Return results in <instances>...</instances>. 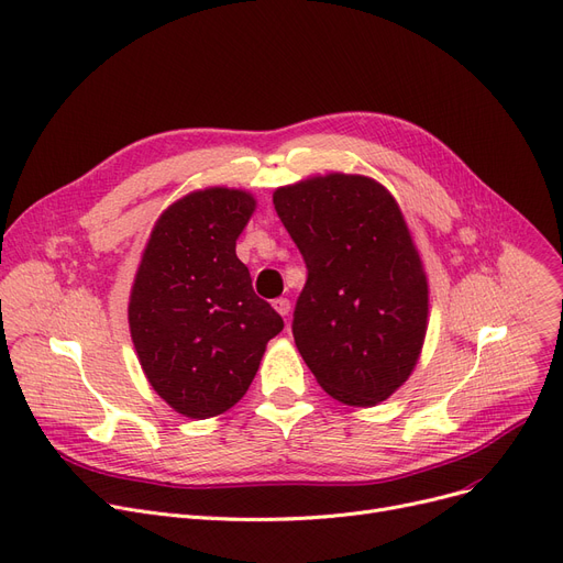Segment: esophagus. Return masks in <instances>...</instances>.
Instances as JSON below:
<instances>
[{
  "label": "esophagus",
  "instance_id": "obj_1",
  "mask_svg": "<svg viewBox=\"0 0 563 563\" xmlns=\"http://www.w3.org/2000/svg\"><path fill=\"white\" fill-rule=\"evenodd\" d=\"M274 308H276L283 317H287V314H289V310H291V303H289V299H283V297H280V299H276V301H274Z\"/></svg>",
  "mask_w": 563,
  "mask_h": 563
}]
</instances>
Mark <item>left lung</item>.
Masks as SVG:
<instances>
[{
	"label": "left lung",
	"mask_w": 563,
	"mask_h": 563,
	"mask_svg": "<svg viewBox=\"0 0 563 563\" xmlns=\"http://www.w3.org/2000/svg\"><path fill=\"white\" fill-rule=\"evenodd\" d=\"M274 207L308 268L291 333L310 373L345 405L386 400L428 329V278L394 195L331 173L278 188Z\"/></svg>",
	"instance_id": "obj_1"
}]
</instances>
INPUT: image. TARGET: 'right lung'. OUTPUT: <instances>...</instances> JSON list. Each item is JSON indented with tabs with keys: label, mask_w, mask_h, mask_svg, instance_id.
I'll list each match as a JSON object with an SVG mask.
<instances>
[{
	"label": "right lung",
	"mask_w": 563,
	"mask_h": 563,
	"mask_svg": "<svg viewBox=\"0 0 563 563\" xmlns=\"http://www.w3.org/2000/svg\"><path fill=\"white\" fill-rule=\"evenodd\" d=\"M255 198L213 186L188 192L156 221L131 289L129 324L156 394L188 419L234 407L283 317L260 299L236 239Z\"/></svg>",
	"instance_id": "1"
}]
</instances>
